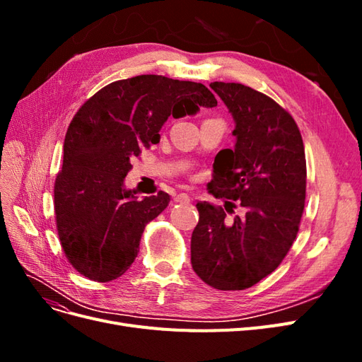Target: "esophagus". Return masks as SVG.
Here are the masks:
<instances>
[{
	"label": "esophagus",
	"mask_w": 362,
	"mask_h": 362,
	"mask_svg": "<svg viewBox=\"0 0 362 362\" xmlns=\"http://www.w3.org/2000/svg\"><path fill=\"white\" fill-rule=\"evenodd\" d=\"M175 201H177V202H189L190 196L187 193H178L177 196H175Z\"/></svg>",
	"instance_id": "1"
}]
</instances>
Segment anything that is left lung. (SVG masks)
Returning <instances> with one entry per match:
<instances>
[{
    "instance_id": "1",
    "label": "left lung",
    "mask_w": 362,
    "mask_h": 362,
    "mask_svg": "<svg viewBox=\"0 0 362 362\" xmlns=\"http://www.w3.org/2000/svg\"><path fill=\"white\" fill-rule=\"evenodd\" d=\"M210 87L234 119L235 145L216 156L206 189L225 201L227 211L237 200L245 214L226 219L222 206L196 204L192 267L217 290H245L281 264L299 231L305 149L294 119L272 98L240 83L214 81Z\"/></svg>"
}]
</instances>
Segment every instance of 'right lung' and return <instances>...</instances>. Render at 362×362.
Returning <instances> with one entry per match:
<instances>
[{"instance_id": "add662e5", "label": "right lung", "mask_w": 362, "mask_h": 362, "mask_svg": "<svg viewBox=\"0 0 362 362\" xmlns=\"http://www.w3.org/2000/svg\"><path fill=\"white\" fill-rule=\"evenodd\" d=\"M216 105L201 83L137 75L103 87L76 112L64 137L54 208L62 247L81 275L108 282L131 267L146 223L170 201L164 192L137 201L125 187L131 160L158 144L169 116Z\"/></svg>"}]
</instances>
